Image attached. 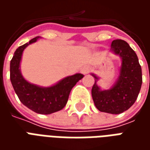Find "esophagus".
<instances>
[{"mask_svg":"<svg viewBox=\"0 0 150 150\" xmlns=\"http://www.w3.org/2000/svg\"><path fill=\"white\" fill-rule=\"evenodd\" d=\"M90 67H88V66H84V67H83L81 68V73H83V75H86V74H88V72L90 71Z\"/></svg>","mask_w":150,"mask_h":150,"instance_id":"esophagus-1","label":"esophagus"}]
</instances>
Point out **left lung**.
Returning a JSON list of instances; mask_svg holds the SVG:
<instances>
[{
  "instance_id": "obj_1",
  "label": "left lung",
  "mask_w": 150,
  "mask_h": 150,
  "mask_svg": "<svg viewBox=\"0 0 150 150\" xmlns=\"http://www.w3.org/2000/svg\"><path fill=\"white\" fill-rule=\"evenodd\" d=\"M112 51L121 58L119 78L109 90L102 91L96 84V79L91 96L97 109L103 112L120 114L128 110L135 103L142 88V67L135 51L125 41L116 39L111 45Z\"/></svg>"
}]
</instances>
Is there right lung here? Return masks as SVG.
Masks as SVG:
<instances>
[{
	"label": "right lung",
	"instance_id": "1",
	"mask_svg": "<svg viewBox=\"0 0 150 150\" xmlns=\"http://www.w3.org/2000/svg\"><path fill=\"white\" fill-rule=\"evenodd\" d=\"M39 37L19 46L10 61V80L16 94L25 106L39 114H51L65 107L72 88L83 75L75 74L63 79L50 88H42L27 82L21 75L20 62L24 49Z\"/></svg>",
	"mask_w": 150,
	"mask_h": 150
}]
</instances>
